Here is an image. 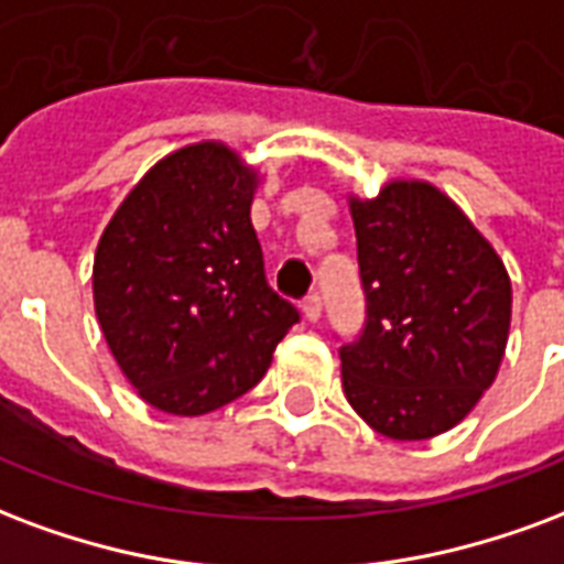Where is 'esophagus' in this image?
I'll return each instance as SVG.
<instances>
[{
  "label": "esophagus",
  "mask_w": 564,
  "mask_h": 564,
  "mask_svg": "<svg viewBox=\"0 0 564 564\" xmlns=\"http://www.w3.org/2000/svg\"><path fill=\"white\" fill-rule=\"evenodd\" d=\"M302 311H304V316H307V319H311V323H316V319H319V316H323V295H319V293L304 295Z\"/></svg>",
  "instance_id": "34e87169"
}]
</instances>
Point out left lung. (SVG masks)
Segmentation results:
<instances>
[{
	"label": "left lung",
	"instance_id": "1",
	"mask_svg": "<svg viewBox=\"0 0 564 564\" xmlns=\"http://www.w3.org/2000/svg\"><path fill=\"white\" fill-rule=\"evenodd\" d=\"M352 224L365 325L337 349L346 400L388 440H431L494 386L511 325L508 271L424 182L356 199Z\"/></svg>",
	"mask_w": 564,
	"mask_h": 564
}]
</instances>
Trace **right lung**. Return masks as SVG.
<instances>
[{"label":"right lung","instance_id":"add662e5","mask_svg":"<svg viewBox=\"0 0 564 564\" xmlns=\"http://www.w3.org/2000/svg\"><path fill=\"white\" fill-rule=\"evenodd\" d=\"M253 187L227 145H187L140 178L98 241L95 314L154 410L206 415L232 403L302 319L265 278Z\"/></svg>","mask_w":564,"mask_h":564}]
</instances>
